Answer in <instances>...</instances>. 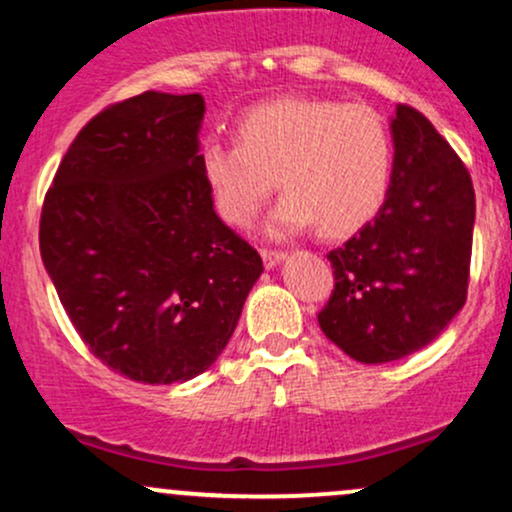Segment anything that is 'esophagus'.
Wrapping results in <instances>:
<instances>
[{
    "label": "esophagus",
    "instance_id": "34e87169",
    "mask_svg": "<svg viewBox=\"0 0 512 512\" xmlns=\"http://www.w3.org/2000/svg\"><path fill=\"white\" fill-rule=\"evenodd\" d=\"M262 260H264V267L274 269L276 264H281L286 260V255L281 250H262Z\"/></svg>",
    "mask_w": 512,
    "mask_h": 512
}]
</instances>
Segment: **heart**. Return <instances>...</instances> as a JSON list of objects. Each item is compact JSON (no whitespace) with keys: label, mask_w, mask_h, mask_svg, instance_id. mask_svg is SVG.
<instances>
[{"label":"heart","mask_w":512,"mask_h":512,"mask_svg":"<svg viewBox=\"0 0 512 512\" xmlns=\"http://www.w3.org/2000/svg\"><path fill=\"white\" fill-rule=\"evenodd\" d=\"M199 173L216 214L236 228L257 219L279 180L286 195L264 231L286 238L315 226L346 236L383 207L392 178V137L363 103L276 98L238 120V142H207Z\"/></svg>","instance_id":"1"}]
</instances>
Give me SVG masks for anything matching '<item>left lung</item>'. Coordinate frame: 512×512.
Masks as SVG:
<instances>
[{
  "mask_svg": "<svg viewBox=\"0 0 512 512\" xmlns=\"http://www.w3.org/2000/svg\"><path fill=\"white\" fill-rule=\"evenodd\" d=\"M390 132L395 158L385 204L327 255L334 291L317 315L325 337L358 363L421 351L467 301L472 178L419 110L397 105Z\"/></svg>",
  "mask_w": 512,
  "mask_h": 512,
  "instance_id": "left-lung-1",
  "label": "left lung"
}]
</instances>
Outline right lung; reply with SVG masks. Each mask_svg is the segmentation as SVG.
<instances>
[{
  "label": "right lung",
  "instance_id": "right-lung-1",
  "mask_svg": "<svg viewBox=\"0 0 512 512\" xmlns=\"http://www.w3.org/2000/svg\"><path fill=\"white\" fill-rule=\"evenodd\" d=\"M202 120L199 93L117 103L76 134L45 195V272L91 354L137 383L211 368L264 269L211 204Z\"/></svg>",
  "mask_w": 512,
  "mask_h": 512
}]
</instances>
